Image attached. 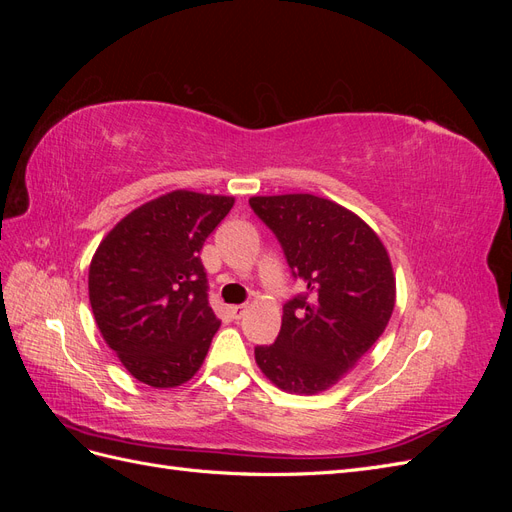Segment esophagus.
Masks as SVG:
<instances>
[{
  "mask_svg": "<svg viewBox=\"0 0 512 512\" xmlns=\"http://www.w3.org/2000/svg\"><path fill=\"white\" fill-rule=\"evenodd\" d=\"M245 309H247L245 303H241V305H228V314H230V318L239 320L245 314Z\"/></svg>",
  "mask_w": 512,
  "mask_h": 512,
  "instance_id": "34e87169",
  "label": "esophagus"
}]
</instances>
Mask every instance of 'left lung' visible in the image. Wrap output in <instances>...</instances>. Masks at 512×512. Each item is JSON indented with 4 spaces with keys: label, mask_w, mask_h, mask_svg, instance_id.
Segmentation results:
<instances>
[{
    "label": "left lung",
    "mask_w": 512,
    "mask_h": 512,
    "mask_svg": "<svg viewBox=\"0 0 512 512\" xmlns=\"http://www.w3.org/2000/svg\"><path fill=\"white\" fill-rule=\"evenodd\" d=\"M307 292L284 305L275 344L254 350L277 389H331L378 342L395 307V273L380 237L350 209L314 194L252 196Z\"/></svg>",
    "instance_id": "1"
}]
</instances>
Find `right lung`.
Listing matches in <instances>:
<instances>
[{"label": "right lung", "mask_w": 512, "mask_h": 512, "mask_svg": "<svg viewBox=\"0 0 512 512\" xmlns=\"http://www.w3.org/2000/svg\"><path fill=\"white\" fill-rule=\"evenodd\" d=\"M235 196L175 190L136 207L100 241L89 303L121 365L153 389H175L203 365L220 329L200 250Z\"/></svg>", "instance_id": "right-lung-1"}]
</instances>
